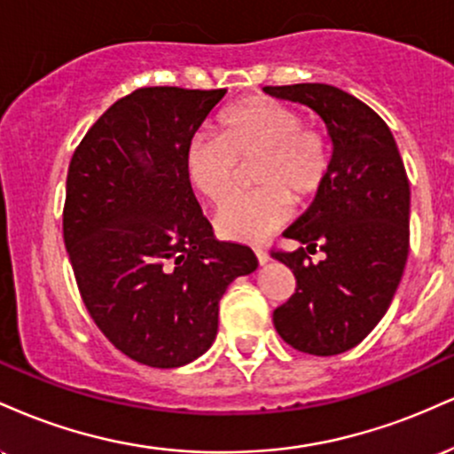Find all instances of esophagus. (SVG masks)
Here are the masks:
<instances>
[{"mask_svg":"<svg viewBox=\"0 0 454 454\" xmlns=\"http://www.w3.org/2000/svg\"><path fill=\"white\" fill-rule=\"evenodd\" d=\"M254 252H256V258H258V262L260 264H264L269 260V254H267V249H262V247H254Z\"/></svg>","mask_w":454,"mask_h":454,"instance_id":"1","label":"esophagus"}]
</instances>
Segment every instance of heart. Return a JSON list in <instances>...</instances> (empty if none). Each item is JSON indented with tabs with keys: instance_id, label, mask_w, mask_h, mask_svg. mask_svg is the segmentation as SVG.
<instances>
[{
	"instance_id": "obj_1",
	"label": "heart",
	"mask_w": 454,
	"mask_h": 454,
	"mask_svg": "<svg viewBox=\"0 0 454 454\" xmlns=\"http://www.w3.org/2000/svg\"><path fill=\"white\" fill-rule=\"evenodd\" d=\"M256 160L254 194L228 202L215 231L228 241L256 243L290 220L294 205H309L325 187L333 145L325 129L303 123L288 104L249 98L220 114L217 134H198L185 149V175L205 200L223 205L237 185L239 164Z\"/></svg>"
}]
</instances>
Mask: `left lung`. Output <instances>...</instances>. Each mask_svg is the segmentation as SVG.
Masks as SVG:
<instances>
[{"mask_svg":"<svg viewBox=\"0 0 454 454\" xmlns=\"http://www.w3.org/2000/svg\"><path fill=\"white\" fill-rule=\"evenodd\" d=\"M264 91L314 108L333 138L325 187L284 232L305 247L270 252L296 278L294 294L273 311L279 337L333 356L358 346L397 293L410 249L408 175L384 119L358 98L325 82ZM316 247L325 252L320 263L309 258Z\"/></svg>","mask_w":454,"mask_h":454,"instance_id":"left-lung-1","label":"left lung"}]
</instances>
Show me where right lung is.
Returning a JSON list of instances; mask_svg holds the SVG:
<instances>
[{
  "label": "right lung",
  "instance_id": "1",
  "mask_svg": "<svg viewBox=\"0 0 454 454\" xmlns=\"http://www.w3.org/2000/svg\"><path fill=\"white\" fill-rule=\"evenodd\" d=\"M226 90L140 87L87 129L66 181L64 243L108 341L140 364L192 363L217 335L220 299L256 270L217 241L185 175V149Z\"/></svg>",
  "mask_w": 454,
  "mask_h": 454
}]
</instances>
